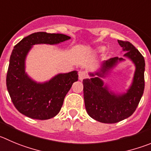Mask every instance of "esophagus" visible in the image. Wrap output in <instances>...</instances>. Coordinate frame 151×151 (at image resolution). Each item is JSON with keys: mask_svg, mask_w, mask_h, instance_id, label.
Instances as JSON below:
<instances>
[{"mask_svg": "<svg viewBox=\"0 0 151 151\" xmlns=\"http://www.w3.org/2000/svg\"><path fill=\"white\" fill-rule=\"evenodd\" d=\"M87 77V74L86 71H79V80H83Z\"/></svg>", "mask_w": 151, "mask_h": 151, "instance_id": "34e87169", "label": "esophagus"}]
</instances>
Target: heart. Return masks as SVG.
Here are the masks:
<instances>
[{
    "instance_id": "1",
    "label": "heart",
    "mask_w": 151,
    "mask_h": 151,
    "mask_svg": "<svg viewBox=\"0 0 151 151\" xmlns=\"http://www.w3.org/2000/svg\"><path fill=\"white\" fill-rule=\"evenodd\" d=\"M104 50H105V47H98V51H100V52L104 51Z\"/></svg>"
}]
</instances>
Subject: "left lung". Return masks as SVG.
<instances>
[{"label":"left lung","instance_id":"8db88e82","mask_svg":"<svg viewBox=\"0 0 151 151\" xmlns=\"http://www.w3.org/2000/svg\"><path fill=\"white\" fill-rule=\"evenodd\" d=\"M126 51L124 56L130 59L136 65L133 83L126 93L115 95L109 91L101 77H105L111 69L123 58L113 57L104 61L100 72L89 74L92 78L83 80V96L87 113L99 122L114 124L133 115L139 104L145 89V67L143 56L127 41L118 40ZM97 75L98 77H94Z\"/></svg>","mask_w":151,"mask_h":151}]
</instances>
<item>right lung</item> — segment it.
<instances>
[{
    "instance_id": "obj_1",
    "label": "right lung",
    "mask_w": 151,
    "mask_h": 151,
    "mask_svg": "<svg viewBox=\"0 0 151 151\" xmlns=\"http://www.w3.org/2000/svg\"><path fill=\"white\" fill-rule=\"evenodd\" d=\"M70 39L60 33L37 32L15 45L9 59L6 87L18 112L39 120L50 119L60 112L66 94L73 83L78 80L77 71L57 74L48 82L38 83L25 73V59L34 45H55Z\"/></svg>"
}]
</instances>
